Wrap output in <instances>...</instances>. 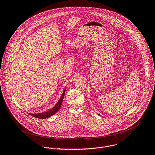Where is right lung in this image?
Masks as SVG:
<instances>
[{
  "mask_svg": "<svg viewBox=\"0 0 155 155\" xmlns=\"http://www.w3.org/2000/svg\"><path fill=\"white\" fill-rule=\"evenodd\" d=\"M65 91H66V89H64V91H63V93L61 95V97H60V100H58V103L56 104V105L52 108L50 110L46 111L45 113H39V114H30L31 116H33L34 117L36 118H38V119H45V118H48L50 116H51L52 115L55 114L57 111H59L61 104H62V102H63V100L64 98V94H65Z\"/></svg>",
  "mask_w": 155,
  "mask_h": 155,
  "instance_id": "add662e5",
  "label": "right lung"
}]
</instances>
